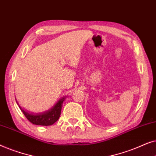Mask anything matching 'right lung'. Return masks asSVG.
Wrapping results in <instances>:
<instances>
[{
  "instance_id": "1",
  "label": "right lung",
  "mask_w": 156,
  "mask_h": 156,
  "mask_svg": "<svg viewBox=\"0 0 156 156\" xmlns=\"http://www.w3.org/2000/svg\"><path fill=\"white\" fill-rule=\"evenodd\" d=\"M65 100V97L62 98L54 106V107L50 108L48 112L43 113V114H38V115H33L30 114L28 113L25 112L24 110L20 108L25 116L26 117L27 120L30 122L35 125H40V126H50L52 125L53 123L56 122L58 120L59 116L61 114V109L62 105Z\"/></svg>"
}]
</instances>
